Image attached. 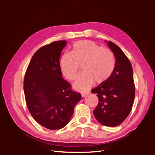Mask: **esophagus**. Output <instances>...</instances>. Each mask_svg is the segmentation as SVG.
<instances>
[{
	"instance_id": "esophagus-1",
	"label": "esophagus",
	"mask_w": 155,
	"mask_h": 155,
	"mask_svg": "<svg viewBox=\"0 0 155 155\" xmlns=\"http://www.w3.org/2000/svg\"><path fill=\"white\" fill-rule=\"evenodd\" d=\"M88 94L87 92H81V96L82 97H85Z\"/></svg>"
}]
</instances>
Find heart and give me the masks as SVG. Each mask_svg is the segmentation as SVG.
Listing matches in <instances>:
<instances>
[{"label": "heart", "mask_w": 155, "mask_h": 155, "mask_svg": "<svg viewBox=\"0 0 155 155\" xmlns=\"http://www.w3.org/2000/svg\"><path fill=\"white\" fill-rule=\"evenodd\" d=\"M114 64L110 50L87 40L75 43L71 53H65L60 61L62 72L70 81L76 78L82 66L83 72L74 84L75 88L81 91L91 88L94 81L99 85L106 82L113 72Z\"/></svg>", "instance_id": "1"}]
</instances>
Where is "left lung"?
I'll return each instance as SVG.
<instances>
[{
	"instance_id": "left-lung-1",
	"label": "left lung",
	"mask_w": 155,
	"mask_h": 155,
	"mask_svg": "<svg viewBox=\"0 0 155 155\" xmlns=\"http://www.w3.org/2000/svg\"><path fill=\"white\" fill-rule=\"evenodd\" d=\"M116 58L111 76L104 83L93 88L99 99L94 110L96 120L105 126L116 127L127 118L132 110L135 85L132 65L119 46L111 41L107 43Z\"/></svg>"
}]
</instances>
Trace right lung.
<instances>
[{"label":"right lung","mask_w":155,"mask_h":155,"mask_svg":"<svg viewBox=\"0 0 155 155\" xmlns=\"http://www.w3.org/2000/svg\"><path fill=\"white\" fill-rule=\"evenodd\" d=\"M67 45L58 41L42 46L33 55L24 79L26 105L33 118L44 127L60 129L69 122L80 93L62 78L59 58Z\"/></svg>","instance_id":"right-lung-1"}]
</instances>
